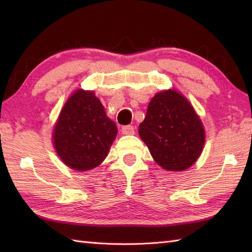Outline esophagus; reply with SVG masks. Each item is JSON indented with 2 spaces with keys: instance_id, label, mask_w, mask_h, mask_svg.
<instances>
[{
  "instance_id": "obj_1",
  "label": "esophagus",
  "mask_w": 252,
  "mask_h": 252,
  "mask_svg": "<svg viewBox=\"0 0 252 252\" xmlns=\"http://www.w3.org/2000/svg\"><path fill=\"white\" fill-rule=\"evenodd\" d=\"M121 132H122V134H126V135L134 134V126H122Z\"/></svg>"
}]
</instances>
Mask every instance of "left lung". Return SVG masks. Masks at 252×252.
I'll return each instance as SVG.
<instances>
[{"instance_id": "8db88e82", "label": "left lung", "mask_w": 252, "mask_h": 252, "mask_svg": "<svg viewBox=\"0 0 252 252\" xmlns=\"http://www.w3.org/2000/svg\"><path fill=\"white\" fill-rule=\"evenodd\" d=\"M138 133L154 160L168 171H183L202 152L205 131L192 106L176 91L155 95Z\"/></svg>"}]
</instances>
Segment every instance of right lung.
<instances>
[{"mask_svg": "<svg viewBox=\"0 0 252 252\" xmlns=\"http://www.w3.org/2000/svg\"><path fill=\"white\" fill-rule=\"evenodd\" d=\"M117 135L93 92L79 90L63 106L53 138L58 156L68 167L87 171L104 161Z\"/></svg>", "mask_w": 252, "mask_h": 252, "instance_id": "right-lung-1", "label": "right lung"}]
</instances>
